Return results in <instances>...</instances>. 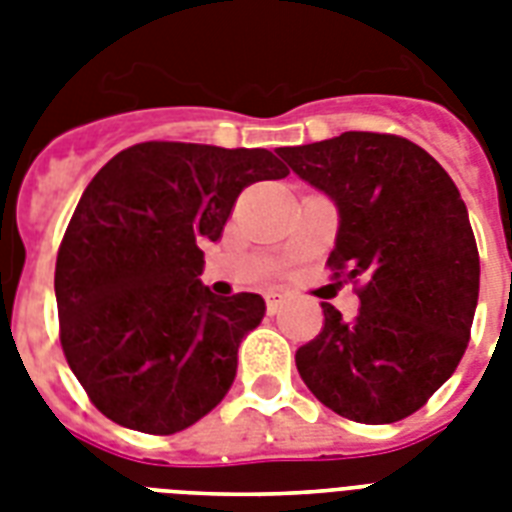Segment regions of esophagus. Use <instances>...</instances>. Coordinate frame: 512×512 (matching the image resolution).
Returning a JSON list of instances; mask_svg holds the SVG:
<instances>
[{"instance_id":"34e87169","label":"esophagus","mask_w":512,"mask_h":512,"mask_svg":"<svg viewBox=\"0 0 512 512\" xmlns=\"http://www.w3.org/2000/svg\"><path fill=\"white\" fill-rule=\"evenodd\" d=\"M281 303H284V295H281V292H276V289L265 292V308H268V313L279 311Z\"/></svg>"}]
</instances>
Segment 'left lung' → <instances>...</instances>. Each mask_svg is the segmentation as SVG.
I'll return each mask as SVG.
<instances>
[{
	"label": "left lung",
	"instance_id": "8db88e82",
	"mask_svg": "<svg viewBox=\"0 0 512 512\" xmlns=\"http://www.w3.org/2000/svg\"><path fill=\"white\" fill-rule=\"evenodd\" d=\"M279 156L335 199L340 228L327 265L361 300L350 321L321 303L324 327L297 348V372L340 417L404 420L468 348L481 265L465 201L425 148L388 132H342Z\"/></svg>",
	"mask_w": 512,
	"mask_h": 512
}]
</instances>
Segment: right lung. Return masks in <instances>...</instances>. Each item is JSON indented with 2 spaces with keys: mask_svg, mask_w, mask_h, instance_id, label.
<instances>
[{
  "mask_svg": "<svg viewBox=\"0 0 512 512\" xmlns=\"http://www.w3.org/2000/svg\"><path fill=\"white\" fill-rule=\"evenodd\" d=\"M287 175L265 148L148 140L92 177L60 241L55 300L68 366L108 420L170 436L223 401L265 303L212 295L199 244L220 239L247 185Z\"/></svg>",
  "mask_w": 512,
  "mask_h": 512,
  "instance_id": "obj_1",
  "label": "right lung"
}]
</instances>
